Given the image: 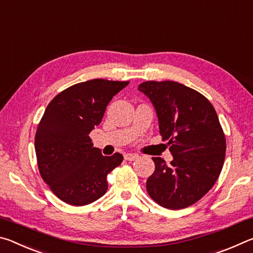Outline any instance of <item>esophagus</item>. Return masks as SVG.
I'll list each match as a JSON object with an SVG mask.
<instances>
[{"label":"esophagus","mask_w":253,"mask_h":253,"mask_svg":"<svg viewBox=\"0 0 253 253\" xmlns=\"http://www.w3.org/2000/svg\"><path fill=\"white\" fill-rule=\"evenodd\" d=\"M139 156L137 155V154H131V153H128V154H126L125 155V160L126 161H135V160H137V158H138Z\"/></svg>","instance_id":"esophagus-1"}]
</instances>
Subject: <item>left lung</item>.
I'll use <instances>...</instances> for the list:
<instances>
[{"label":"left lung","instance_id":"1","mask_svg":"<svg viewBox=\"0 0 253 253\" xmlns=\"http://www.w3.org/2000/svg\"><path fill=\"white\" fill-rule=\"evenodd\" d=\"M138 90L152 101L173 155L169 165L153 157L148 194L166 209L190 207L211 190L223 168L226 144L216 111L203 95L175 81H146Z\"/></svg>","mask_w":253,"mask_h":253}]
</instances>
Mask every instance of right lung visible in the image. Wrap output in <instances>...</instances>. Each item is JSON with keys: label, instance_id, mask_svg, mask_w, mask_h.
Instances as JSON below:
<instances>
[{"label": "right lung", "instance_id": "1", "mask_svg": "<svg viewBox=\"0 0 253 253\" xmlns=\"http://www.w3.org/2000/svg\"><path fill=\"white\" fill-rule=\"evenodd\" d=\"M128 84L88 80L58 93L46 107L34 140L37 161L41 177L63 202L81 207L107 192V175L124 157L119 153L102 155L89 134L100 124L109 101Z\"/></svg>", "mask_w": 253, "mask_h": 253}]
</instances>
